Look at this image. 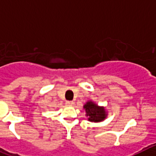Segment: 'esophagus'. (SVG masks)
Listing matches in <instances>:
<instances>
[{
  "instance_id": "obj_1",
  "label": "esophagus",
  "mask_w": 156,
  "mask_h": 156,
  "mask_svg": "<svg viewBox=\"0 0 156 156\" xmlns=\"http://www.w3.org/2000/svg\"><path fill=\"white\" fill-rule=\"evenodd\" d=\"M66 105H68V106H72V105L74 104V102H73V101H66Z\"/></svg>"
}]
</instances>
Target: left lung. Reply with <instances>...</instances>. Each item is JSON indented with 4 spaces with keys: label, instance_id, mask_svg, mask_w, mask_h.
Instances as JSON below:
<instances>
[{
    "label": "left lung",
    "instance_id": "obj_1",
    "mask_svg": "<svg viewBox=\"0 0 156 156\" xmlns=\"http://www.w3.org/2000/svg\"><path fill=\"white\" fill-rule=\"evenodd\" d=\"M84 108L86 109L87 115L89 117L88 119L91 122H100L106 118L104 108L98 107L92 102H87V104H85Z\"/></svg>",
    "mask_w": 156,
    "mask_h": 156
}]
</instances>
